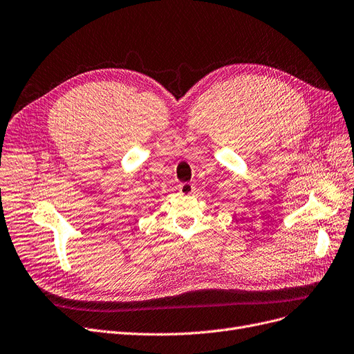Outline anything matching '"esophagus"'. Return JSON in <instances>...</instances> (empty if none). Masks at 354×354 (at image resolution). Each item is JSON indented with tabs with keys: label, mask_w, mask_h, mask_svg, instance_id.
<instances>
[{
	"label": "esophagus",
	"mask_w": 354,
	"mask_h": 354,
	"mask_svg": "<svg viewBox=\"0 0 354 354\" xmlns=\"http://www.w3.org/2000/svg\"><path fill=\"white\" fill-rule=\"evenodd\" d=\"M195 192V187L189 182H185V184L179 185V194L180 195H192Z\"/></svg>",
	"instance_id": "1"
}]
</instances>
